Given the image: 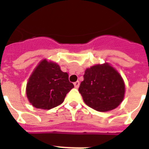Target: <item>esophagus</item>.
<instances>
[{"mask_svg": "<svg viewBox=\"0 0 149 149\" xmlns=\"http://www.w3.org/2000/svg\"><path fill=\"white\" fill-rule=\"evenodd\" d=\"M74 86L76 88H78L79 86V81H77L74 83Z\"/></svg>", "mask_w": 149, "mask_h": 149, "instance_id": "1", "label": "esophagus"}]
</instances>
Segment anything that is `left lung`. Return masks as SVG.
Here are the masks:
<instances>
[{
  "label": "left lung",
  "instance_id": "8db88e82",
  "mask_svg": "<svg viewBox=\"0 0 149 149\" xmlns=\"http://www.w3.org/2000/svg\"><path fill=\"white\" fill-rule=\"evenodd\" d=\"M79 92L87 106L106 112L115 109L123 101L125 82L118 70L109 63L97 64L85 70Z\"/></svg>",
  "mask_w": 149,
  "mask_h": 149
}]
</instances>
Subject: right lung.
Instances as JSON below:
<instances>
[{"label":"right lung","instance_id":"1","mask_svg":"<svg viewBox=\"0 0 149 149\" xmlns=\"http://www.w3.org/2000/svg\"><path fill=\"white\" fill-rule=\"evenodd\" d=\"M73 87L67 72H63L56 63L44 58L29 78L26 95L33 107L50 110L62 104Z\"/></svg>","mask_w":149,"mask_h":149}]
</instances>
